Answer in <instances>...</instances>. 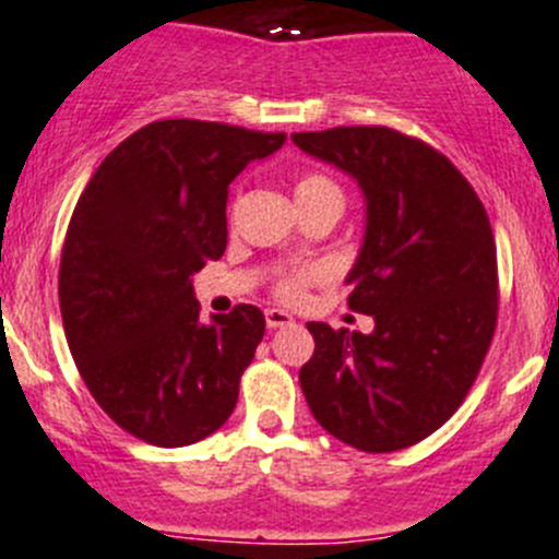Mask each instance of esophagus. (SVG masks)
<instances>
[{
    "label": "esophagus",
    "mask_w": 559,
    "mask_h": 559,
    "mask_svg": "<svg viewBox=\"0 0 559 559\" xmlns=\"http://www.w3.org/2000/svg\"><path fill=\"white\" fill-rule=\"evenodd\" d=\"M264 323H267L270 331L284 329V325H292V314L284 309H267L264 311Z\"/></svg>",
    "instance_id": "obj_1"
}]
</instances>
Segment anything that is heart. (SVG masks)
Returning <instances> with one entry per match:
<instances>
[{"mask_svg": "<svg viewBox=\"0 0 559 559\" xmlns=\"http://www.w3.org/2000/svg\"><path fill=\"white\" fill-rule=\"evenodd\" d=\"M323 198H334L342 203V189L323 173H306L300 175L298 183H295V200L298 203H311V200H323ZM320 270H295V273L281 275L278 284H275V295L286 304H295L306 295V286L311 281L320 278Z\"/></svg>", "mask_w": 559, "mask_h": 559, "instance_id": "heart-1", "label": "heart"}]
</instances>
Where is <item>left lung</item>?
Here are the masks:
<instances>
[{
  "label": "left lung",
  "mask_w": 559,
  "mask_h": 559,
  "mask_svg": "<svg viewBox=\"0 0 559 559\" xmlns=\"http://www.w3.org/2000/svg\"><path fill=\"white\" fill-rule=\"evenodd\" d=\"M304 153L359 183L365 242L348 306L370 334L309 323L300 390L329 435L359 451L409 449L440 429L479 376L499 317L487 211L442 153L392 128L292 133Z\"/></svg>",
  "instance_id": "8db88e82"
}]
</instances>
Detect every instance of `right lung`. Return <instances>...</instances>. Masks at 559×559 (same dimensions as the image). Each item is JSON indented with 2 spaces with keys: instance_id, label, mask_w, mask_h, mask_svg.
Masks as SVG:
<instances>
[{
  "instance_id": "right-lung-1",
  "label": "right lung",
  "mask_w": 559,
  "mask_h": 559,
  "mask_svg": "<svg viewBox=\"0 0 559 559\" xmlns=\"http://www.w3.org/2000/svg\"><path fill=\"white\" fill-rule=\"evenodd\" d=\"M284 133L160 119L128 135L74 205L58 298L69 350L105 415L180 449L234 412L264 314L236 306L200 320L192 275L225 253L228 186Z\"/></svg>"
}]
</instances>
